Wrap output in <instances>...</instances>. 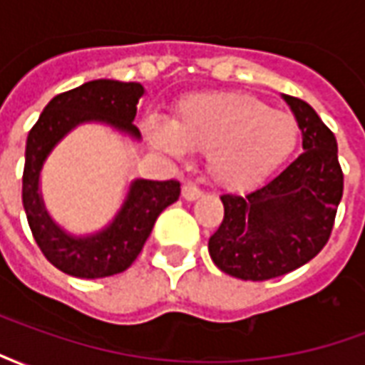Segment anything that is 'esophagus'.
I'll return each mask as SVG.
<instances>
[{"instance_id": "obj_1", "label": "esophagus", "mask_w": 365, "mask_h": 365, "mask_svg": "<svg viewBox=\"0 0 365 365\" xmlns=\"http://www.w3.org/2000/svg\"><path fill=\"white\" fill-rule=\"evenodd\" d=\"M201 193H203V191L199 190L197 185H193V183H185L182 187L183 199H187V201H195V199L201 197Z\"/></svg>"}]
</instances>
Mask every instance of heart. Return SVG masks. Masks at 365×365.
I'll return each instance as SVG.
<instances>
[{
  "label": "heart",
  "mask_w": 365,
  "mask_h": 365,
  "mask_svg": "<svg viewBox=\"0 0 365 365\" xmlns=\"http://www.w3.org/2000/svg\"><path fill=\"white\" fill-rule=\"evenodd\" d=\"M150 143L172 156L185 148L207 152V172L225 190L245 191L264 182L287 162L297 148V119L274 111L248 93L217 91L183 99L172 127L148 120Z\"/></svg>",
  "instance_id": "1"
}]
</instances>
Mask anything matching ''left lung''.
<instances>
[{
	"instance_id": "obj_1",
	"label": "left lung",
	"mask_w": 365,
	"mask_h": 365,
	"mask_svg": "<svg viewBox=\"0 0 365 365\" xmlns=\"http://www.w3.org/2000/svg\"><path fill=\"white\" fill-rule=\"evenodd\" d=\"M303 135V154L246 195H221L225 217L209 254L225 274L264 282L301 268L329 242L344 174L338 144L311 105L283 96Z\"/></svg>"
}]
</instances>
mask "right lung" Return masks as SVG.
I'll return each instance as SVG.
<instances>
[{"label": "right lung", "mask_w": 365, "mask_h": 365, "mask_svg": "<svg viewBox=\"0 0 365 365\" xmlns=\"http://www.w3.org/2000/svg\"><path fill=\"white\" fill-rule=\"evenodd\" d=\"M144 88L136 82L93 80L52 97L31 128L23 170V207L41 252L52 266L74 277L120 274L136 260L158 215L180 197V182L135 180L113 222L91 237H70L52 221L38 193V175L46 156L64 136L88 120H101L133 138L136 105Z\"/></svg>", "instance_id": "1"}]
</instances>
